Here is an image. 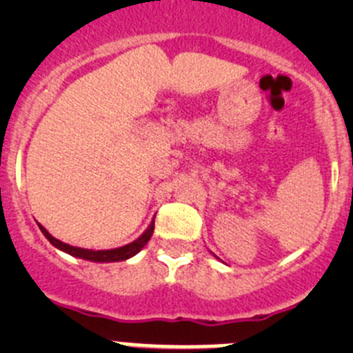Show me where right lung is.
Listing matches in <instances>:
<instances>
[{
  "label": "right lung",
  "mask_w": 353,
  "mask_h": 353,
  "mask_svg": "<svg viewBox=\"0 0 353 353\" xmlns=\"http://www.w3.org/2000/svg\"><path fill=\"white\" fill-rule=\"evenodd\" d=\"M39 227H41L42 234H44L46 239H48L49 243L56 245L58 249H61V251L68 252V254L77 256V258H81V259H88V261H95V263H110V261H124V259L131 258V256H134L137 252H140L141 249H143V245L150 241L152 234H154V229H155V223H150V227L141 234V237H138V239L133 241L131 244L123 245V248L108 249V251H94V249L74 248V245L65 244L59 239H54V237H52L42 225Z\"/></svg>",
  "instance_id": "1"
}]
</instances>
